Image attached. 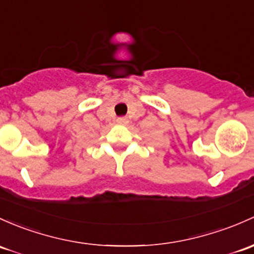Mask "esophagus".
I'll return each mask as SVG.
<instances>
[{"mask_svg":"<svg viewBox=\"0 0 254 254\" xmlns=\"http://www.w3.org/2000/svg\"><path fill=\"white\" fill-rule=\"evenodd\" d=\"M117 123H118V124H120V125L127 124V118H125V117H119V118L117 119Z\"/></svg>","mask_w":254,"mask_h":254,"instance_id":"obj_1","label":"esophagus"}]
</instances>
